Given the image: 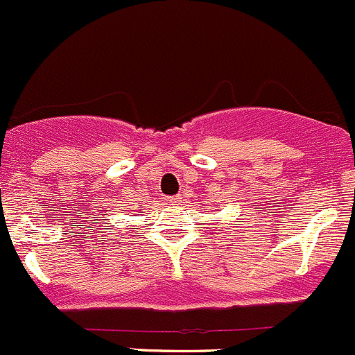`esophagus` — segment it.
Masks as SVG:
<instances>
[{
  "label": "esophagus",
  "instance_id": "1",
  "mask_svg": "<svg viewBox=\"0 0 355 355\" xmlns=\"http://www.w3.org/2000/svg\"><path fill=\"white\" fill-rule=\"evenodd\" d=\"M166 202L169 203V205H176V203L179 202V196H167Z\"/></svg>",
  "mask_w": 355,
  "mask_h": 355
}]
</instances>
